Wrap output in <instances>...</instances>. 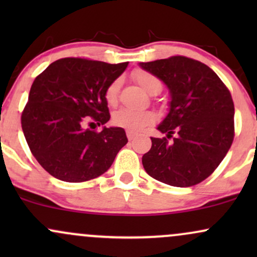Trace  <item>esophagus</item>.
<instances>
[{"label":"esophagus","mask_w":257,"mask_h":257,"mask_svg":"<svg viewBox=\"0 0 257 257\" xmlns=\"http://www.w3.org/2000/svg\"><path fill=\"white\" fill-rule=\"evenodd\" d=\"M126 137H128L129 140H134L135 138H137V134H135L134 132H131V131H126Z\"/></svg>","instance_id":"1"}]
</instances>
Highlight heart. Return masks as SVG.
Wrapping results in <instances>:
<instances>
[{
	"mask_svg": "<svg viewBox=\"0 0 257 257\" xmlns=\"http://www.w3.org/2000/svg\"><path fill=\"white\" fill-rule=\"evenodd\" d=\"M134 78L138 84L143 88L147 93L153 94L156 91H161L162 83L161 81L153 76L152 73L138 70L134 72ZM120 81L116 79L108 85L105 91V99L110 106H114L117 104V98H118ZM113 123L116 125L122 126V128L128 129L131 132H139L145 126L152 124L156 120V114L151 111H138L132 110V108H120L113 114Z\"/></svg>",
	"mask_w": 257,
	"mask_h": 257,
	"instance_id": "1",
	"label": "heart"
}]
</instances>
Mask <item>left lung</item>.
Masks as SVG:
<instances>
[{
    "label": "left lung",
    "instance_id": "left-lung-1",
    "mask_svg": "<svg viewBox=\"0 0 257 257\" xmlns=\"http://www.w3.org/2000/svg\"><path fill=\"white\" fill-rule=\"evenodd\" d=\"M169 89V111L151 138L143 166L153 179L190 187L211 175L234 138V105L219 76L205 64L186 57L140 63ZM176 134L172 143L167 139Z\"/></svg>",
    "mask_w": 257,
    "mask_h": 257
}]
</instances>
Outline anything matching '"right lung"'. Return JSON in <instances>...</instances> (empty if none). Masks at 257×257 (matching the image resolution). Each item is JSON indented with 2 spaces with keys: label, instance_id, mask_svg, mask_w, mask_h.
<instances>
[{
  "label": "right lung",
  "instance_id": "1",
  "mask_svg": "<svg viewBox=\"0 0 257 257\" xmlns=\"http://www.w3.org/2000/svg\"><path fill=\"white\" fill-rule=\"evenodd\" d=\"M126 66L65 58L35 78L22 128L34 157L52 176L83 182L110 169L128 139L120 126L104 125L110 120L105 91ZM87 122L103 131H90Z\"/></svg>",
  "mask_w": 257,
  "mask_h": 257
}]
</instances>
